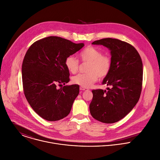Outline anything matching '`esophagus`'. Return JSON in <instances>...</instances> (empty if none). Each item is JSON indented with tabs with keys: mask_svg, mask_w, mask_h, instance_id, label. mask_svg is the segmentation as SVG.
Here are the masks:
<instances>
[{
	"mask_svg": "<svg viewBox=\"0 0 160 160\" xmlns=\"http://www.w3.org/2000/svg\"><path fill=\"white\" fill-rule=\"evenodd\" d=\"M79 89H80V90H81V91H85V90H87V89H88V88H83V87H82V86H80Z\"/></svg>",
	"mask_w": 160,
	"mask_h": 160,
	"instance_id": "obj_1",
	"label": "esophagus"
}]
</instances>
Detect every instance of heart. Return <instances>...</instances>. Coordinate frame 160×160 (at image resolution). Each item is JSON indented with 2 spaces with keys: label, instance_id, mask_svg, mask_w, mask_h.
Returning <instances> with one entry per match:
<instances>
[{
  "label": "heart",
  "instance_id": "b5f03b06",
  "mask_svg": "<svg viewBox=\"0 0 160 160\" xmlns=\"http://www.w3.org/2000/svg\"><path fill=\"white\" fill-rule=\"evenodd\" d=\"M79 57L82 62H88L86 70L87 73L79 74L72 77L74 84L83 88H89L98 78L103 79L110 73L111 58L108 55L102 54L98 48L92 46L87 47L80 52ZM65 66L69 72L76 74L79 68V61L72 55L68 56L65 60Z\"/></svg>",
  "mask_w": 160,
  "mask_h": 160
}]
</instances>
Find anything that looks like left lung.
<instances>
[{"label":"left lung","mask_w":160,"mask_h":160,"mask_svg":"<svg viewBox=\"0 0 160 160\" xmlns=\"http://www.w3.org/2000/svg\"><path fill=\"white\" fill-rule=\"evenodd\" d=\"M93 45H102L110 50L112 68L102 84L108 91L92 90L89 105L92 117L105 123L117 122L125 117L138 102L142 90V62L136 49L118 39L103 38Z\"/></svg>","instance_id":"8db88e82"}]
</instances>
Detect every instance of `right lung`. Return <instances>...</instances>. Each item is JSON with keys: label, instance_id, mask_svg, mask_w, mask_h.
<instances>
[{"label": "right lung", "instance_id": "1", "mask_svg": "<svg viewBox=\"0 0 160 160\" xmlns=\"http://www.w3.org/2000/svg\"><path fill=\"white\" fill-rule=\"evenodd\" d=\"M84 46L82 43L48 37L35 42L27 50L22 65L24 93L31 108L45 120L57 121L69 114L79 86H57L70 80L66 58Z\"/></svg>", "mask_w": 160, "mask_h": 160}]
</instances>
